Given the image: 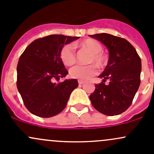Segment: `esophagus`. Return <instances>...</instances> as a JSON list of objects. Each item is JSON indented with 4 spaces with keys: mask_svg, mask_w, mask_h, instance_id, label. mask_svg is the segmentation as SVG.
<instances>
[{
    "mask_svg": "<svg viewBox=\"0 0 154 154\" xmlns=\"http://www.w3.org/2000/svg\"><path fill=\"white\" fill-rule=\"evenodd\" d=\"M79 84H80V85H82V84H84V81H82V80H79Z\"/></svg>",
    "mask_w": 154,
    "mask_h": 154,
    "instance_id": "1",
    "label": "esophagus"
}]
</instances>
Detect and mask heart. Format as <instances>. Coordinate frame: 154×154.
Wrapping results in <instances>:
<instances>
[{"label":"heart","instance_id":"heart-1","mask_svg":"<svg viewBox=\"0 0 154 154\" xmlns=\"http://www.w3.org/2000/svg\"><path fill=\"white\" fill-rule=\"evenodd\" d=\"M82 46L92 54L90 62H94L99 67H102L106 63V57L102 54L103 48L96 40L87 39L82 43ZM61 59L66 66H71L75 62V53L73 45L68 44L64 46L61 51ZM97 70L94 64L90 65H76L70 69V75L74 79L87 80L97 74Z\"/></svg>","mask_w":154,"mask_h":154}]
</instances>
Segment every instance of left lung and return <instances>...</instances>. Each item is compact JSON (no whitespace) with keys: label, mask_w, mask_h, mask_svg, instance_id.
Listing matches in <instances>:
<instances>
[{"label":"left lung","mask_w":154,"mask_h":154,"mask_svg":"<svg viewBox=\"0 0 154 154\" xmlns=\"http://www.w3.org/2000/svg\"><path fill=\"white\" fill-rule=\"evenodd\" d=\"M90 37L102 42L109 51V60L99 75L103 82L95 85L90 99L95 109L107 116L120 115L132 103L140 84L141 59L128 41L109 34H96ZM109 79L110 83L104 82Z\"/></svg>","instance_id":"left-lung-1"}]
</instances>
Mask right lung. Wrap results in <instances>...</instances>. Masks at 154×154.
<instances>
[{
  "label": "right lung",
  "instance_id": "1",
  "mask_svg": "<svg viewBox=\"0 0 154 154\" xmlns=\"http://www.w3.org/2000/svg\"><path fill=\"white\" fill-rule=\"evenodd\" d=\"M53 34L37 39L28 46L17 67V87L25 106L33 115L51 117L65 108L71 92L79 86L75 79L59 80L68 74L61 59L64 45L79 39Z\"/></svg>",
  "mask_w": 154,
  "mask_h": 154
}]
</instances>
